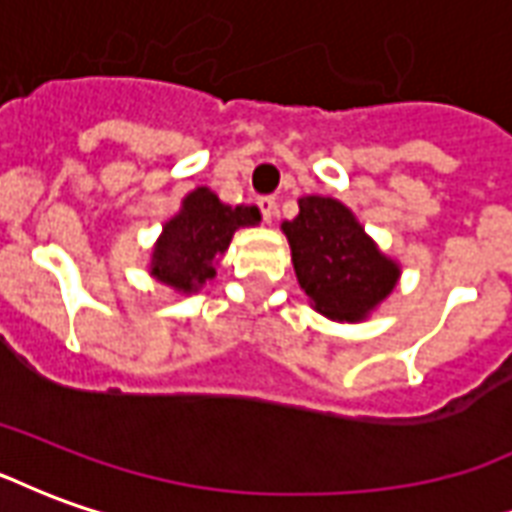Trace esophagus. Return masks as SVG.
<instances>
[{"label": "esophagus", "mask_w": 512, "mask_h": 512, "mask_svg": "<svg viewBox=\"0 0 512 512\" xmlns=\"http://www.w3.org/2000/svg\"><path fill=\"white\" fill-rule=\"evenodd\" d=\"M257 208H260V213H263V219L266 222H271L274 216H277V200L274 197H257Z\"/></svg>", "instance_id": "34e87169"}]
</instances>
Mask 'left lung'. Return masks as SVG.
Returning a JSON list of instances; mask_svg holds the SVG:
<instances>
[{
  "mask_svg": "<svg viewBox=\"0 0 512 512\" xmlns=\"http://www.w3.org/2000/svg\"><path fill=\"white\" fill-rule=\"evenodd\" d=\"M282 230L299 285L326 318L359 321L395 288L397 266L378 252L343 202L304 197L299 216Z\"/></svg>",
  "mask_w": 512,
  "mask_h": 512,
  "instance_id": "left-lung-1",
  "label": "left lung"
}]
</instances>
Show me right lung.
I'll list each match as a JSON object with an SVG mask.
<instances>
[{"label": "right lung", "instance_id": "obj_1", "mask_svg": "<svg viewBox=\"0 0 512 512\" xmlns=\"http://www.w3.org/2000/svg\"><path fill=\"white\" fill-rule=\"evenodd\" d=\"M260 222L257 208H230L208 189L191 191L169 219L153 252V274L178 290H197L213 277V257L224 255L238 227Z\"/></svg>", "mask_w": 512, "mask_h": 512}]
</instances>
